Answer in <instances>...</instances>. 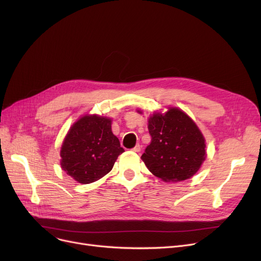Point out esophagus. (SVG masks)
Wrapping results in <instances>:
<instances>
[{
  "label": "esophagus",
  "mask_w": 261,
  "mask_h": 261,
  "mask_svg": "<svg viewBox=\"0 0 261 261\" xmlns=\"http://www.w3.org/2000/svg\"><path fill=\"white\" fill-rule=\"evenodd\" d=\"M140 150H141V147H140V145L139 144H137V145H135L133 148H132V151H134V152H140Z\"/></svg>",
  "instance_id": "1"
}]
</instances>
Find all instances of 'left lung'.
<instances>
[{"mask_svg": "<svg viewBox=\"0 0 261 261\" xmlns=\"http://www.w3.org/2000/svg\"><path fill=\"white\" fill-rule=\"evenodd\" d=\"M148 144L141 159L153 174L165 181L193 176L205 160V139L195 123L177 108L148 120Z\"/></svg>", "mask_w": 261, "mask_h": 261, "instance_id": "1", "label": "left lung"}]
</instances>
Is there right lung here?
Segmentation results:
<instances>
[{
    "label": "right lung",
    "instance_id": "1",
    "mask_svg": "<svg viewBox=\"0 0 261 261\" xmlns=\"http://www.w3.org/2000/svg\"><path fill=\"white\" fill-rule=\"evenodd\" d=\"M124 152L111 132V120L86 116L73 124L61 146V168L81 184L102 178Z\"/></svg>",
    "mask_w": 261,
    "mask_h": 261
}]
</instances>
